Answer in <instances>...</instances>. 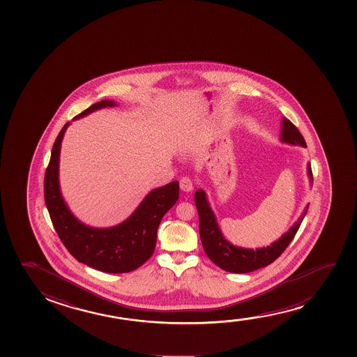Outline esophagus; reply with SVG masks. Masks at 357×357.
Returning a JSON list of instances; mask_svg holds the SVG:
<instances>
[{
  "label": "esophagus",
  "mask_w": 357,
  "mask_h": 357,
  "mask_svg": "<svg viewBox=\"0 0 357 357\" xmlns=\"http://www.w3.org/2000/svg\"><path fill=\"white\" fill-rule=\"evenodd\" d=\"M181 189L183 191H185V192H190V191L194 190V184H192V181H191L190 178H188V176H184V178H181Z\"/></svg>",
  "instance_id": "34e87169"
}]
</instances>
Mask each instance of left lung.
<instances>
[{
	"instance_id": "left-lung-1",
	"label": "left lung",
	"mask_w": 357,
	"mask_h": 357,
	"mask_svg": "<svg viewBox=\"0 0 357 357\" xmlns=\"http://www.w3.org/2000/svg\"><path fill=\"white\" fill-rule=\"evenodd\" d=\"M279 140L291 146L306 147L305 139L298 132V128L295 127L287 118H282ZM307 176L310 185L312 186V171H311L310 162L307 163ZM195 205L197 207L199 220H200L199 229H200L201 243L208 259L225 272L249 273L272 264L273 261L278 259L284 250L288 248V245L291 243V240L300 228L301 222L307 213L310 204L305 206L303 213L298 217V220L278 240H275L266 248L264 246L255 250L236 246L231 244L229 240L225 239L215 212L211 208L210 201L205 190L199 189L195 191Z\"/></svg>"
}]
</instances>
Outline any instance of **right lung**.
Segmentation results:
<instances>
[{"label":"right lung","instance_id":"add662e5","mask_svg":"<svg viewBox=\"0 0 357 357\" xmlns=\"http://www.w3.org/2000/svg\"><path fill=\"white\" fill-rule=\"evenodd\" d=\"M113 100L93 103L73 118L85 117L106 107H114ZM66 123L54 142L49 167L45 173V204L54 229L70 255L89 267L106 273H127L139 268L151 257L156 246L157 229L162 217L176 205L179 183L171 181L150 191L132 215L122 223L107 228H96L79 220L69 210L59 185V156Z\"/></svg>","mask_w":357,"mask_h":357}]
</instances>
